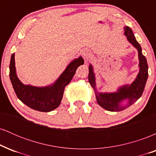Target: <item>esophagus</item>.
<instances>
[{
	"label": "esophagus",
	"instance_id": "1",
	"mask_svg": "<svg viewBox=\"0 0 156 156\" xmlns=\"http://www.w3.org/2000/svg\"><path fill=\"white\" fill-rule=\"evenodd\" d=\"M82 55H83L84 59L87 60V58H88V57L90 55V52H89L88 49H84L83 50V51H82Z\"/></svg>",
	"mask_w": 156,
	"mask_h": 156
}]
</instances>
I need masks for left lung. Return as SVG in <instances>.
<instances>
[{"label": "left lung", "instance_id": "1", "mask_svg": "<svg viewBox=\"0 0 156 156\" xmlns=\"http://www.w3.org/2000/svg\"><path fill=\"white\" fill-rule=\"evenodd\" d=\"M125 35L130 43L133 45L138 51L139 60V72L136 78L130 85H124L120 87L116 92L102 93L98 92L96 88L95 76L92 64L89 66V81L95 92L96 100L98 103L102 108L109 112H120L130 105L133 104L144 92L145 84L148 78V65L147 59L141 53V48L139 42L136 39L131 28L128 26L124 28ZM125 100L127 101L126 105H123L122 102Z\"/></svg>", "mask_w": 156, "mask_h": 156}]
</instances>
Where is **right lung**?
Returning <instances> with one entry per match:
<instances>
[{"instance_id":"1","label":"right lung","mask_w":156,"mask_h":156,"mask_svg":"<svg viewBox=\"0 0 156 156\" xmlns=\"http://www.w3.org/2000/svg\"><path fill=\"white\" fill-rule=\"evenodd\" d=\"M84 63L81 56L71 62L55 81L48 87H37L23 84L16 74L15 53L11 56L9 77L18 99L34 110L48 112L59 106L64 88L74 76L77 68Z\"/></svg>"}]
</instances>
